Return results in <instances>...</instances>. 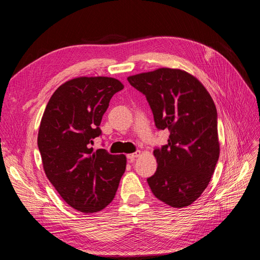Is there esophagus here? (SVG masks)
I'll return each instance as SVG.
<instances>
[{
    "mask_svg": "<svg viewBox=\"0 0 260 260\" xmlns=\"http://www.w3.org/2000/svg\"><path fill=\"white\" fill-rule=\"evenodd\" d=\"M140 154H141L140 151H137L136 153H132V154H128V155H127V158H128L130 161H133Z\"/></svg>",
    "mask_w": 260,
    "mask_h": 260,
    "instance_id": "esophagus-1",
    "label": "esophagus"
}]
</instances>
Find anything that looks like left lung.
<instances>
[{"instance_id":"left-lung-1","label":"left lung","mask_w":260,"mask_h":260,"mask_svg":"<svg viewBox=\"0 0 260 260\" xmlns=\"http://www.w3.org/2000/svg\"><path fill=\"white\" fill-rule=\"evenodd\" d=\"M144 94L156 128L168 130L155 147L157 170L147 178L153 194L167 205H191L207 187L219 158L217 109L204 85L180 69L159 68L128 77Z\"/></svg>"}]
</instances>
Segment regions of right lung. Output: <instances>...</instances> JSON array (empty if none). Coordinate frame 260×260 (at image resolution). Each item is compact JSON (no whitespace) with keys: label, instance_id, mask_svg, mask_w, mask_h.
Segmentation results:
<instances>
[{"label":"right lung","instance_id":"1","mask_svg":"<svg viewBox=\"0 0 260 260\" xmlns=\"http://www.w3.org/2000/svg\"><path fill=\"white\" fill-rule=\"evenodd\" d=\"M122 89L114 78H76L53 93L41 119L38 147L45 175L69 206L85 214L114 200L125 170L124 155L92 147L109 101Z\"/></svg>","mask_w":260,"mask_h":260}]
</instances>
